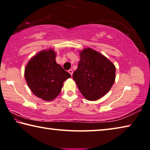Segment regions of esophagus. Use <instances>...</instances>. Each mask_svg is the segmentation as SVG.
I'll use <instances>...</instances> for the list:
<instances>
[{"label":"esophagus","mask_w":150,"mask_h":150,"mask_svg":"<svg viewBox=\"0 0 150 150\" xmlns=\"http://www.w3.org/2000/svg\"><path fill=\"white\" fill-rule=\"evenodd\" d=\"M68 72L70 73V74L71 76H72V74H73V70L72 69H70L69 70H68Z\"/></svg>","instance_id":"esophagus-1"}]
</instances>
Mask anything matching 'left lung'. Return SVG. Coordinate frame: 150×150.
I'll return each mask as SVG.
<instances>
[{"mask_svg":"<svg viewBox=\"0 0 150 150\" xmlns=\"http://www.w3.org/2000/svg\"><path fill=\"white\" fill-rule=\"evenodd\" d=\"M79 52L80 60L73 79L87 100H98L111 90L116 68L106 57L90 47Z\"/></svg>","mask_w":150,"mask_h":150,"instance_id":"obj_1","label":"left lung"}]
</instances>
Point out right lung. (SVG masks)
Returning <instances> with one entry per match:
<instances>
[{
	"label": "right lung",
	"mask_w": 150,
	"mask_h": 150,
	"mask_svg": "<svg viewBox=\"0 0 150 150\" xmlns=\"http://www.w3.org/2000/svg\"><path fill=\"white\" fill-rule=\"evenodd\" d=\"M52 49L39 51L29 60L24 70L28 87L34 95L44 101H52L59 95L63 83L70 74L56 62Z\"/></svg>",
	"instance_id": "add662e5"
}]
</instances>
